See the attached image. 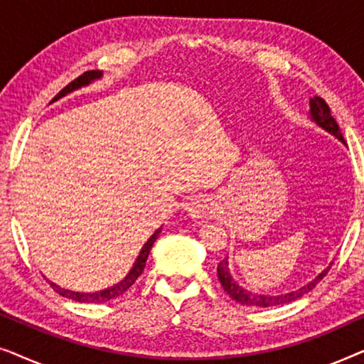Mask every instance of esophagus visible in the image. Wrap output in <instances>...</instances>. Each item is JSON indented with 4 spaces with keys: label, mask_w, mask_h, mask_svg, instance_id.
Here are the masks:
<instances>
[{
    "label": "esophagus",
    "mask_w": 364,
    "mask_h": 364,
    "mask_svg": "<svg viewBox=\"0 0 364 364\" xmlns=\"http://www.w3.org/2000/svg\"><path fill=\"white\" fill-rule=\"evenodd\" d=\"M188 212H191V217L196 218L197 222H205L207 218H210V205H208L207 200L203 198H196L188 203Z\"/></svg>",
    "instance_id": "obj_1"
}]
</instances>
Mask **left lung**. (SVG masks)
Here are the masks:
<instances>
[{"label": "left lung", "instance_id": "1", "mask_svg": "<svg viewBox=\"0 0 364 364\" xmlns=\"http://www.w3.org/2000/svg\"><path fill=\"white\" fill-rule=\"evenodd\" d=\"M310 106H311V117L313 121H315L318 126L325 129L333 136L340 139V141L345 142V139L341 136V131H340V126H338L335 117L331 116L330 112V107H328V104L325 102V99L321 97H311L310 99ZM331 267H328L323 270L320 275H318L315 280H311L308 285L298 288L295 291H290V293H282V295H255V293L252 291H247L243 290L242 287H238L235 282L232 280L230 273H228V262L227 260H222L218 263L217 267V272H218V280H220L223 290L227 291V295L232 298V300H235L238 303H242V305L245 306H255V308H270V306H278V305H287V303H291L298 300V298H301L305 293H308L310 290H313L320 280H323V277L326 275L328 270H330Z\"/></svg>", "mask_w": 364, "mask_h": 364}]
</instances>
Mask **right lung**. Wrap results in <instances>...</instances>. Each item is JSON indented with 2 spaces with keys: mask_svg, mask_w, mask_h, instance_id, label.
I'll list each match as a JSON object with an SVG mask.
<instances>
[{
  "mask_svg": "<svg viewBox=\"0 0 364 364\" xmlns=\"http://www.w3.org/2000/svg\"><path fill=\"white\" fill-rule=\"evenodd\" d=\"M101 77V73L99 71H86L84 74H81V76L74 79V81H71L68 84L66 87L61 89L56 96H54L53 101H56V99L66 96L68 92L74 91V89L81 87V86H86V84H89L92 81V79H97ZM162 228H159V230L154 232V235L149 238V240L144 243L142 250L141 253H139L137 260L136 263H134L132 270L129 272V275L124 278V280H121L117 283V285H114L111 288H106V290H101V291H96V293H79V291H71V290H66V288H61L58 287L56 283L49 282V285H51L54 290H56L59 295L66 296L69 298V300H74V301H79V303H106L109 300H114V298L121 296L122 293H126L129 288H131L134 283H136V280L139 277H141V273L144 272V267H146V262H147V257H149V252H151V248L154 245V242L157 240L159 233H161Z\"/></svg>",
  "mask_w": 364,
  "mask_h": 364,
  "instance_id": "right-lung-1",
  "label": "right lung"
}]
</instances>
